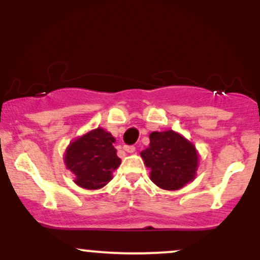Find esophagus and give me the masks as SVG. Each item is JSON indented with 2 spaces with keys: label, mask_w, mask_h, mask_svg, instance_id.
<instances>
[{
  "label": "esophagus",
  "mask_w": 260,
  "mask_h": 260,
  "mask_svg": "<svg viewBox=\"0 0 260 260\" xmlns=\"http://www.w3.org/2000/svg\"><path fill=\"white\" fill-rule=\"evenodd\" d=\"M124 150H126L127 153H133V151L136 150V147H134V145H124Z\"/></svg>",
  "instance_id": "34e87169"
}]
</instances>
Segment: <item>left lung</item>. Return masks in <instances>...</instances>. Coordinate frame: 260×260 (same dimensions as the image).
I'll return each mask as SVG.
<instances>
[{"label":"left lung","mask_w":260,"mask_h":260,"mask_svg":"<svg viewBox=\"0 0 260 260\" xmlns=\"http://www.w3.org/2000/svg\"><path fill=\"white\" fill-rule=\"evenodd\" d=\"M143 160L151 170L150 178L162 189H180L194 178L198 155L196 148L174 131L153 132Z\"/></svg>","instance_id":"left-lung-1"}]
</instances>
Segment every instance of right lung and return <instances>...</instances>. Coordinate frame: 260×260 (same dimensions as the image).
<instances>
[{
  "label": "right lung",
  "mask_w": 260,
  "mask_h": 260,
  "mask_svg": "<svg viewBox=\"0 0 260 260\" xmlns=\"http://www.w3.org/2000/svg\"><path fill=\"white\" fill-rule=\"evenodd\" d=\"M115 138L103 128L91 131L71 143L66 166L76 176V183L86 189H99L109 183L121 159L113 148Z\"/></svg>",
  "instance_id": "obj_1"
}]
</instances>
